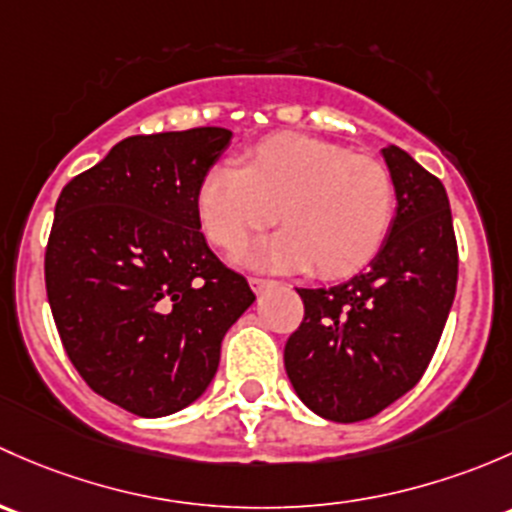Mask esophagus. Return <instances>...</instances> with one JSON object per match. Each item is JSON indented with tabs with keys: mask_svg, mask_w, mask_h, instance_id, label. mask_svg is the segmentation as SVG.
Listing matches in <instances>:
<instances>
[{
	"mask_svg": "<svg viewBox=\"0 0 512 512\" xmlns=\"http://www.w3.org/2000/svg\"><path fill=\"white\" fill-rule=\"evenodd\" d=\"M249 283H251V288H254L256 293H263L266 288L276 286V281H273V278H263V276H251Z\"/></svg>",
	"mask_w": 512,
	"mask_h": 512,
	"instance_id": "esophagus-1",
	"label": "esophagus"
}]
</instances>
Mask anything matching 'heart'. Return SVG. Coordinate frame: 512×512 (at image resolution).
<instances>
[{"instance_id": "b5f03b06", "label": "heart", "mask_w": 512, "mask_h": 512, "mask_svg": "<svg viewBox=\"0 0 512 512\" xmlns=\"http://www.w3.org/2000/svg\"><path fill=\"white\" fill-rule=\"evenodd\" d=\"M397 184L382 160L335 142L281 133L256 142L246 170L219 165L199 187V217L214 244L236 251L278 224L258 261L345 278L387 241Z\"/></svg>"}]
</instances>
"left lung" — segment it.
<instances>
[{
	"label": "left lung",
	"instance_id": "8db88e82",
	"mask_svg": "<svg viewBox=\"0 0 512 512\" xmlns=\"http://www.w3.org/2000/svg\"><path fill=\"white\" fill-rule=\"evenodd\" d=\"M382 155L397 184L387 241L350 281L298 288L305 315L283 352L295 394L342 424L370 419L419 382L456 295L458 246L444 184L402 147Z\"/></svg>",
	"mask_w": 512,
	"mask_h": 512
}]
</instances>
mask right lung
<instances>
[{
  "label": "right lung",
  "instance_id": "add662e5",
  "mask_svg": "<svg viewBox=\"0 0 512 512\" xmlns=\"http://www.w3.org/2000/svg\"><path fill=\"white\" fill-rule=\"evenodd\" d=\"M231 130L133 135L61 189L44 276L63 350L138 416L202 397L221 340L256 300L199 229V187Z\"/></svg>",
  "mask_w": 512,
  "mask_h": 512
}]
</instances>
